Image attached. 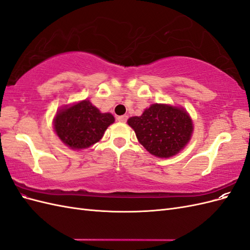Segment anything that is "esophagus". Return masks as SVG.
I'll return each mask as SVG.
<instances>
[{"instance_id": "1", "label": "esophagus", "mask_w": 250, "mask_h": 250, "mask_svg": "<svg viewBox=\"0 0 250 250\" xmlns=\"http://www.w3.org/2000/svg\"><path fill=\"white\" fill-rule=\"evenodd\" d=\"M127 119H128V116H120V117H118V121H119V122H121V123H125L126 121H127Z\"/></svg>"}]
</instances>
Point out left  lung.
Returning <instances> with one entry per match:
<instances>
[{
  "mask_svg": "<svg viewBox=\"0 0 250 250\" xmlns=\"http://www.w3.org/2000/svg\"><path fill=\"white\" fill-rule=\"evenodd\" d=\"M142 145L151 154L170 157L190 141L193 124L187 111L165 104H152L141 117L128 120Z\"/></svg>",
  "mask_w": 250,
  "mask_h": 250,
  "instance_id": "obj_1",
  "label": "left lung"
}]
</instances>
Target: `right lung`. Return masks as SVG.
<instances>
[{"instance_id":"obj_1","label":"right lung","mask_w":250,"mask_h":250,"mask_svg":"<svg viewBox=\"0 0 250 250\" xmlns=\"http://www.w3.org/2000/svg\"><path fill=\"white\" fill-rule=\"evenodd\" d=\"M115 122L111 113H101L88 100L60 109L54 129L66 146L83 149L99 142L107 127Z\"/></svg>"}]
</instances>
